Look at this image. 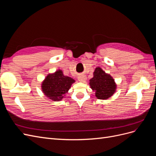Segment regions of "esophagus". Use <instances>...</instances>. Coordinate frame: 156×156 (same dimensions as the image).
I'll list each match as a JSON object with an SVG mask.
<instances>
[{
	"instance_id": "1",
	"label": "esophagus",
	"mask_w": 156,
	"mask_h": 156,
	"mask_svg": "<svg viewBox=\"0 0 156 156\" xmlns=\"http://www.w3.org/2000/svg\"><path fill=\"white\" fill-rule=\"evenodd\" d=\"M87 80V77L85 75H82V76H80L79 77V81L80 82H84Z\"/></svg>"
}]
</instances>
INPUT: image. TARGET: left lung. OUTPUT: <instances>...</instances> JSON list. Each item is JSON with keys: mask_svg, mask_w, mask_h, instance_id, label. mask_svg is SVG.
<instances>
[{"mask_svg": "<svg viewBox=\"0 0 156 156\" xmlns=\"http://www.w3.org/2000/svg\"><path fill=\"white\" fill-rule=\"evenodd\" d=\"M90 86L95 91L96 97L100 100H107L116 91V84L109 74L98 67L94 72V77L90 79Z\"/></svg>", "mask_w": 156, "mask_h": 156, "instance_id": "obj_1", "label": "left lung"}]
</instances>
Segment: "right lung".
I'll list each match as a JSON object with an SVG mask.
<instances>
[{"instance_id": "add662e5", "label": "right lung", "mask_w": 156, "mask_h": 156, "mask_svg": "<svg viewBox=\"0 0 156 156\" xmlns=\"http://www.w3.org/2000/svg\"><path fill=\"white\" fill-rule=\"evenodd\" d=\"M73 83V79L66 76L62 70L58 69L45 77L41 84V90L46 97L54 101H58L64 98Z\"/></svg>"}]
</instances>
